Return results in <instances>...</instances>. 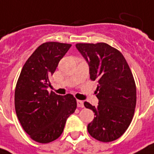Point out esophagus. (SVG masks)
Listing matches in <instances>:
<instances>
[{
  "mask_svg": "<svg viewBox=\"0 0 154 154\" xmlns=\"http://www.w3.org/2000/svg\"><path fill=\"white\" fill-rule=\"evenodd\" d=\"M77 107H80V108H83L84 107V102L81 100H77Z\"/></svg>",
  "mask_w": 154,
  "mask_h": 154,
  "instance_id": "esophagus-1",
  "label": "esophagus"
}]
</instances>
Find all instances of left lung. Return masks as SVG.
Listing matches in <instances>:
<instances>
[{"instance_id":"obj_1","label":"left lung","mask_w":154,"mask_h":154,"mask_svg":"<svg viewBox=\"0 0 154 154\" xmlns=\"http://www.w3.org/2000/svg\"><path fill=\"white\" fill-rule=\"evenodd\" d=\"M77 49L89 66L92 81L98 82L95 92L98 105H84L94 112L88 132L102 142L117 140L131 123L137 102L136 85L124 56L106 43H78Z\"/></svg>"}]
</instances>
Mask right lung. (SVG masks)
Instances as JSON below:
<instances>
[{
    "mask_svg": "<svg viewBox=\"0 0 154 154\" xmlns=\"http://www.w3.org/2000/svg\"><path fill=\"white\" fill-rule=\"evenodd\" d=\"M71 45L53 42L41 45L26 60L17 82L16 113L24 130L39 143L57 139L77 109L72 94L60 96L47 90L49 77Z\"/></svg>",
    "mask_w": 154,
    "mask_h": 154,
    "instance_id": "1",
    "label": "right lung"
}]
</instances>
